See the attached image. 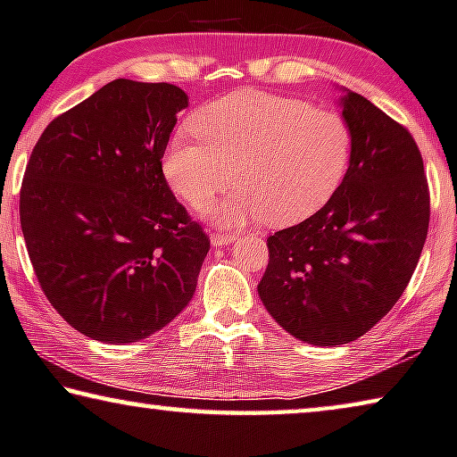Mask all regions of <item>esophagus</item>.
<instances>
[{
	"label": "esophagus",
	"instance_id": "1",
	"mask_svg": "<svg viewBox=\"0 0 457 457\" xmlns=\"http://www.w3.org/2000/svg\"><path fill=\"white\" fill-rule=\"evenodd\" d=\"M236 237L229 234H211V246L220 248V246H228V244L234 242Z\"/></svg>",
	"mask_w": 457,
	"mask_h": 457
}]
</instances>
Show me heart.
<instances>
[{
  "label": "heart",
  "instance_id": "obj_1",
  "mask_svg": "<svg viewBox=\"0 0 457 457\" xmlns=\"http://www.w3.org/2000/svg\"><path fill=\"white\" fill-rule=\"evenodd\" d=\"M190 127L199 139L174 135L163 154V174L196 211L236 179L240 193L211 209L226 226L302 221L328 203L349 168V122L297 98L231 92L195 112Z\"/></svg>",
  "mask_w": 457,
  "mask_h": 457
}]
</instances>
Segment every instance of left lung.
<instances>
[{"label":"left lung","mask_w":457,"mask_h":457,"mask_svg":"<svg viewBox=\"0 0 457 457\" xmlns=\"http://www.w3.org/2000/svg\"><path fill=\"white\" fill-rule=\"evenodd\" d=\"M353 135L349 168L326 205L269 240L258 295L303 343L345 345L394 308L428 229V188L412 135L376 104L343 90Z\"/></svg>","instance_id":"8db88e82"}]
</instances>
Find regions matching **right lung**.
<instances>
[{
  "instance_id": "obj_1",
  "label": "right lung",
  "mask_w": 457,
  "mask_h": 457,
  "mask_svg": "<svg viewBox=\"0 0 457 457\" xmlns=\"http://www.w3.org/2000/svg\"><path fill=\"white\" fill-rule=\"evenodd\" d=\"M187 106L179 86L114 79L51 120L26 166L20 223L40 287L100 343L152 337L195 295L209 237L162 172Z\"/></svg>"
}]
</instances>
